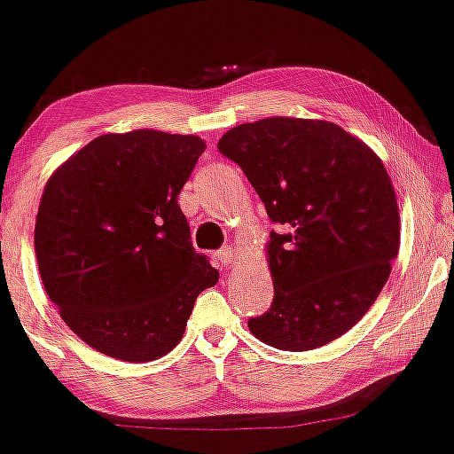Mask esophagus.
Here are the masks:
<instances>
[{"mask_svg": "<svg viewBox=\"0 0 454 454\" xmlns=\"http://www.w3.org/2000/svg\"><path fill=\"white\" fill-rule=\"evenodd\" d=\"M217 260H220V264L223 266V269H228V266H231L234 262L232 247H223V249L217 251Z\"/></svg>", "mask_w": 454, "mask_h": 454, "instance_id": "obj_1", "label": "esophagus"}]
</instances>
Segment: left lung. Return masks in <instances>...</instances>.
<instances>
[{
  "mask_svg": "<svg viewBox=\"0 0 454 454\" xmlns=\"http://www.w3.org/2000/svg\"><path fill=\"white\" fill-rule=\"evenodd\" d=\"M217 150L243 168L277 231L266 247L275 298L247 321L281 351L336 340L368 313L400 249V211L380 158L325 120L264 118Z\"/></svg>",
  "mask_w": 454,
  "mask_h": 454,
  "instance_id": "1",
  "label": "left lung"
}]
</instances>
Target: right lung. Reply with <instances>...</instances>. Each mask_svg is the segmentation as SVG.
Here are the masks:
<instances>
[{"label": "right lung", "instance_id": "right-lung-1", "mask_svg": "<svg viewBox=\"0 0 454 454\" xmlns=\"http://www.w3.org/2000/svg\"><path fill=\"white\" fill-rule=\"evenodd\" d=\"M205 141L101 135L54 171L35 220L43 289L86 345L152 362L182 340L196 298L220 279L196 254L177 196Z\"/></svg>", "mask_w": 454, "mask_h": 454}]
</instances>
